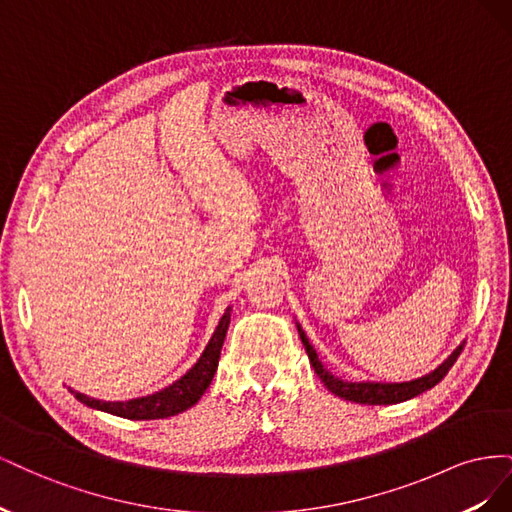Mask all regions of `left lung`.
Segmentation results:
<instances>
[{"label": "left lung", "instance_id": "obj_1", "mask_svg": "<svg viewBox=\"0 0 512 512\" xmlns=\"http://www.w3.org/2000/svg\"><path fill=\"white\" fill-rule=\"evenodd\" d=\"M297 331H299V337H301V342L305 346V352L309 356V363H312L314 371L318 374V378L324 382V386H327V389L331 393H335L337 397L354 401V404H367V406L401 404V401H408L416 395H421V393L433 389V386H436L448 374V369L455 365L457 356L461 354L463 346H466V342H461L442 365H438L436 369L429 371V374L416 378V380H408V382H369V380L348 382V380L333 376L331 371L322 365L314 346L309 344V339H307L305 331L301 329L299 322H297Z\"/></svg>", "mask_w": 512, "mask_h": 512}]
</instances>
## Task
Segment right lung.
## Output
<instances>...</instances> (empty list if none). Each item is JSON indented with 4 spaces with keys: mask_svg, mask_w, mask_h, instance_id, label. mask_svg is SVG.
Instances as JSON below:
<instances>
[{
    "mask_svg": "<svg viewBox=\"0 0 512 512\" xmlns=\"http://www.w3.org/2000/svg\"><path fill=\"white\" fill-rule=\"evenodd\" d=\"M230 312L232 307H226L224 316L220 318L218 327H215L207 348L200 354V359L185 371V374L175 380L173 384H168L166 389L151 393L147 397H136L128 401H102L94 399L89 395H83L79 391H74L68 386V391L81 401V404L102 410L108 414H115L121 418H130V421H156V418H166V416H175L179 412H185L198 404V399L203 397V393L209 389V384L215 376V369H218L220 361V352L226 339V331L230 324Z\"/></svg>",
    "mask_w": 512,
    "mask_h": 512,
    "instance_id": "add662e5",
    "label": "right lung"
}]
</instances>
